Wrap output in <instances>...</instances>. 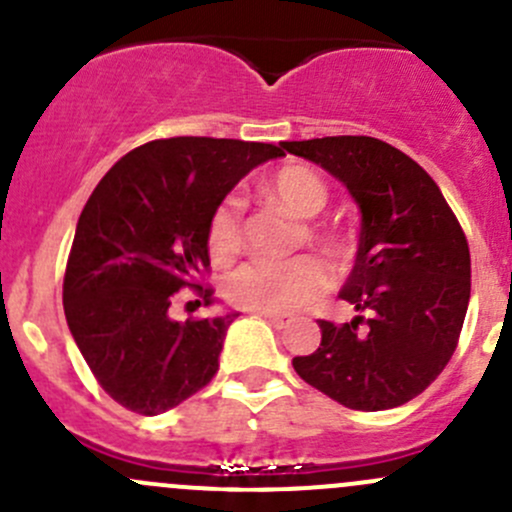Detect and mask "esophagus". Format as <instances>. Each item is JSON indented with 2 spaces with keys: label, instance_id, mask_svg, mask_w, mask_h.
I'll return each instance as SVG.
<instances>
[{
  "label": "esophagus",
  "instance_id": "34e87169",
  "mask_svg": "<svg viewBox=\"0 0 512 512\" xmlns=\"http://www.w3.org/2000/svg\"><path fill=\"white\" fill-rule=\"evenodd\" d=\"M260 317H262V319H267V322H270L272 327H275V329H285V327H289V324H292V317H289V314L260 312Z\"/></svg>",
  "mask_w": 512,
  "mask_h": 512
}]
</instances>
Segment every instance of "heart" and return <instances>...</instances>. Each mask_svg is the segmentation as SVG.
I'll return each mask as SVG.
<instances>
[{
    "label": "heart",
    "mask_w": 512,
    "mask_h": 512,
    "mask_svg": "<svg viewBox=\"0 0 512 512\" xmlns=\"http://www.w3.org/2000/svg\"><path fill=\"white\" fill-rule=\"evenodd\" d=\"M267 198L287 208L294 218L312 220L327 205V185L317 173L299 165L277 170L265 185ZM309 242L334 265L349 260L347 237L334 230L307 232ZM242 247L240 200L227 198L213 210L208 220V252L218 265L235 260ZM329 289V275L317 257H294L287 262L255 260L242 265L225 280V297L235 307L252 312H292L314 302Z\"/></svg>",
    "instance_id": "obj_1"
}]
</instances>
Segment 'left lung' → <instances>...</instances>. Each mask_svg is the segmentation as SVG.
I'll return each mask as SVG.
<instances>
[{"label":"left lung","mask_w":512,"mask_h":512,"mask_svg":"<svg viewBox=\"0 0 512 512\" xmlns=\"http://www.w3.org/2000/svg\"><path fill=\"white\" fill-rule=\"evenodd\" d=\"M280 146L342 180L361 213L356 260L339 292L359 314L347 324L319 319L322 344L294 356V371L347 409H396L456 352L471 299L466 235L431 175L379 138Z\"/></svg>","instance_id":"left-lung-1"}]
</instances>
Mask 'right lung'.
Segmentation results:
<instances>
[{
    "label": "right lung",
    "instance_id": "obj_1",
    "mask_svg": "<svg viewBox=\"0 0 512 512\" xmlns=\"http://www.w3.org/2000/svg\"><path fill=\"white\" fill-rule=\"evenodd\" d=\"M285 156L272 143L160 138L126 153L76 223L64 312L101 389L141 416H158L210 384L237 312L170 317L183 287L208 272V220L252 168Z\"/></svg>",
    "mask_w": 512,
    "mask_h": 512
}]
</instances>
